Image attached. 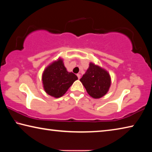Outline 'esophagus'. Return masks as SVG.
<instances>
[{
    "label": "esophagus",
    "mask_w": 152,
    "mask_h": 152,
    "mask_svg": "<svg viewBox=\"0 0 152 152\" xmlns=\"http://www.w3.org/2000/svg\"><path fill=\"white\" fill-rule=\"evenodd\" d=\"M77 76H78V79L80 78V74H77Z\"/></svg>",
    "instance_id": "34e87169"
}]
</instances>
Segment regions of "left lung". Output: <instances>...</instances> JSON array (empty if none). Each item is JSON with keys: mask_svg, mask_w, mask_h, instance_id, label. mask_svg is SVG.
<instances>
[{"mask_svg": "<svg viewBox=\"0 0 152 152\" xmlns=\"http://www.w3.org/2000/svg\"><path fill=\"white\" fill-rule=\"evenodd\" d=\"M87 92L94 99H99L107 93L110 86V77L107 72L93 63L80 80Z\"/></svg>", "mask_w": 152, "mask_h": 152, "instance_id": "left-lung-1", "label": "left lung"}]
</instances>
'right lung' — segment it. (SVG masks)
<instances>
[{
  "label": "right lung",
  "instance_id": "obj_1",
  "mask_svg": "<svg viewBox=\"0 0 152 152\" xmlns=\"http://www.w3.org/2000/svg\"><path fill=\"white\" fill-rule=\"evenodd\" d=\"M77 79L76 75L66 70L61 59L48 66L42 75L45 91L55 98L63 96Z\"/></svg>",
  "mask_w": 152,
  "mask_h": 152
}]
</instances>
